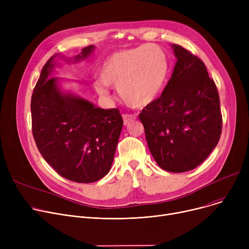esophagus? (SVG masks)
<instances>
[{
	"label": "esophagus",
	"mask_w": 249,
	"mask_h": 249,
	"mask_svg": "<svg viewBox=\"0 0 249 249\" xmlns=\"http://www.w3.org/2000/svg\"><path fill=\"white\" fill-rule=\"evenodd\" d=\"M135 119H136V118L133 115H129V114H124L123 115V123H124L125 126L129 125L130 123L133 122Z\"/></svg>",
	"instance_id": "esophagus-1"
}]
</instances>
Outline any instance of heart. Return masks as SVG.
<instances>
[{"mask_svg": "<svg viewBox=\"0 0 249 249\" xmlns=\"http://www.w3.org/2000/svg\"><path fill=\"white\" fill-rule=\"evenodd\" d=\"M167 73V61L155 45L118 51L104 61L95 83L98 94L110 95L109 87L118 88L122 101L132 108H142L159 96Z\"/></svg>", "mask_w": 249, "mask_h": 249, "instance_id": "1", "label": "heart"}]
</instances>
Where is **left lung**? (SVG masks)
I'll use <instances>...</instances> for the list:
<instances>
[{"instance_id":"8db88e82","label":"left lung","mask_w":249,"mask_h":249,"mask_svg":"<svg viewBox=\"0 0 249 249\" xmlns=\"http://www.w3.org/2000/svg\"><path fill=\"white\" fill-rule=\"evenodd\" d=\"M177 58L161 96L139 114L148 148L162 169L185 173L200 165L218 144L222 115L216 85L204 62L171 45Z\"/></svg>"}]
</instances>
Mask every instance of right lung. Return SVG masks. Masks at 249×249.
<instances>
[{"instance_id":"add662e5","label":"right lung","mask_w":249,"mask_h":249,"mask_svg":"<svg viewBox=\"0 0 249 249\" xmlns=\"http://www.w3.org/2000/svg\"><path fill=\"white\" fill-rule=\"evenodd\" d=\"M95 45L68 58L60 53L43 67L31 99L32 132L43 159L61 177L76 182H94L112 166L123 119L118 109H102L70 89L65 78L52 77L58 59H88Z\"/></svg>"}]
</instances>
